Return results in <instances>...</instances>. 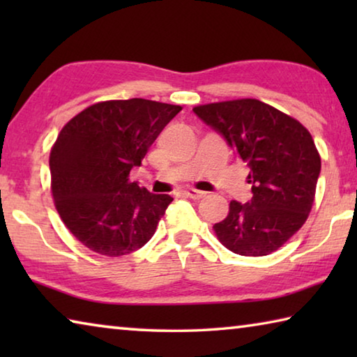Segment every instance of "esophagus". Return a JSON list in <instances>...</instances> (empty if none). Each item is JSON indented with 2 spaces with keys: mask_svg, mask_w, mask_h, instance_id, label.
<instances>
[{
  "mask_svg": "<svg viewBox=\"0 0 357 357\" xmlns=\"http://www.w3.org/2000/svg\"><path fill=\"white\" fill-rule=\"evenodd\" d=\"M185 195L190 197L192 200H200V198L206 197V192L197 190V189H187V190H185Z\"/></svg>",
  "mask_w": 357,
  "mask_h": 357,
  "instance_id": "34e87169",
  "label": "esophagus"
}]
</instances>
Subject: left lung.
<instances>
[{"instance_id":"8db88e82","label":"left lung","mask_w":357,"mask_h":357,"mask_svg":"<svg viewBox=\"0 0 357 357\" xmlns=\"http://www.w3.org/2000/svg\"><path fill=\"white\" fill-rule=\"evenodd\" d=\"M193 113L250 168L252 200L229 203L228 215L214 225L217 238L238 255L275 252L304 225L315 198L321 159L310 132L257 99L200 105Z\"/></svg>"}]
</instances>
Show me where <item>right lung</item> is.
<instances>
[{"label":"right lung","mask_w":357,"mask_h":357,"mask_svg":"<svg viewBox=\"0 0 357 357\" xmlns=\"http://www.w3.org/2000/svg\"><path fill=\"white\" fill-rule=\"evenodd\" d=\"M181 112L146 99L88 107L59 132L50 153L52 193L69 231L105 257L135 252L155 233L173 198L151 193L129 173Z\"/></svg>","instance_id":"right-lung-1"}]
</instances>
